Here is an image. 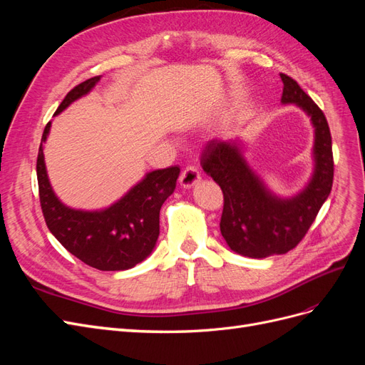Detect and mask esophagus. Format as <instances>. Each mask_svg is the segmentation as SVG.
Returning a JSON list of instances; mask_svg holds the SVG:
<instances>
[{"mask_svg": "<svg viewBox=\"0 0 365 365\" xmlns=\"http://www.w3.org/2000/svg\"><path fill=\"white\" fill-rule=\"evenodd\" d=\"M200 181H201V175L195 168H192V165L185 168L180 175V184L184 187V189H190V187H193Z\"/></svg>", "mask_w": 365, "mask_h": 365, "instance_id": "1", "label": "esophagus"}]
</instances>
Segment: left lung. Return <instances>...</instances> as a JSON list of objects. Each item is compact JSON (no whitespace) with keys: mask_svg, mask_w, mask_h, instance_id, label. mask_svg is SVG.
<instances>
[{"mask_svg":"<svg viewBox=\"0 0 365 365\" xmlns=\"http://www.w3.org/2000/svg\"><path fill=\"white\" fill-rule=\"evenodd\" d=\"M280 77L282 103L303 109L315 132L314 173L304 189L291 197L274 195L248 165L239 140L208 141L201 157L204 172L224 193L220 233L231 250L251 259L284 254L300 244L334 182L332 137L323 111L292 77Z\"/></svg>","mask_w":365,"mask_h":365,"instance_id":"8db88e82","label":"left lung"}]
</instances>
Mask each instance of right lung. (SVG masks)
<instances>
[{
  "label": "right lung",
  "instance_id": "right-lung-1",
  "mask_svg": "<svg viewBox=\"0 0 365 365\" xmlns=\"http://www.w3.org/2000/svg\"><path fill=\"white\" fill-rule=\"evenodd\" d=\"M101 76L91 77L65 96L54 115L61 114L77 98L90 93ZM51 121L43 129L36 161L39 201L51 235L65 250L83 263L101 271H125L145 260L155 248L160 235V210L173 193L180 168L172 165L146 173L145 178L103 210L70 208L54 195L43 161Z\"/></svg>",
  "mask_w": 365,
  "mask_h": 365
}]
</instances>
